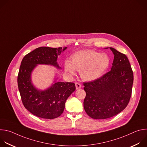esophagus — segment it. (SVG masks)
I'll return each mask as SVG.
<instances>
[{
  "instance_id": "esophagus-1",
  "label": "esophagus",
  "mask_w": 147,
  "mask_h": 147,
  "mask_svg": "<svg viewBox=\"0 0 147 147\" xmlns=\"http://www.w3.org/2000/svg\"><path fill=\"white\" fill-rule=\"evenodd\" d=\"M75 85H76V87L77 90H78V89L81 88V85L79 82H76Z\"/></svg>"
}]
</instances>
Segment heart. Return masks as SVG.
<instances>
[{
    "instance_id": "b5f03b06",
    "label": "heart",
    "mask_w": 147,
    "mask_h": 147,
    "mask_svg": "<svg viewBox=\"0 0 147 147\" xmlns=\"http://www.w3.org/2000/svg\"><path fill=\"white\" fill-rule=\"evenodd\" d=\"M111 59L106 53H99L91 50H82L75 52L71 57V63L65 62V70L74 75L75 70L80 71L84 80L95 81L100 78L110 65Z\"/></svg>"
}]
</instances>
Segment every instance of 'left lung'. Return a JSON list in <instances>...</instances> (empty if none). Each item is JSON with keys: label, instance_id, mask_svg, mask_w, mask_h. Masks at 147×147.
I'll return each mask as SVG.
<instances>
[{"label": "left lung", "instance_id": "obj_1", "mask_svg": "<svg viewBox=\"0 0 147 147\" xmlns=\"http://www.w3.org/2000/svg\"><path fill=\"white\" fill-rule=\"evenodd\" d=\"M110 49L114 55L111 70L95 81L83 84L86 92L84 108L95 119L117 115L126 108L131 96L134 77L129 59L116 49Z\"/></svg>", "mask_w": 147, "mask_h": 147}]
</instances>
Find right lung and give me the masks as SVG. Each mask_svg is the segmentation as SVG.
I'll return each mask as SVG.
<instances>
[{
  "instance_id": "obj_1",
  "label": "right lung",
  "mask_w": 147,
  "mask_h": 147,
  "mask_svg": "<svg viewBox=\"0 0 147 147\" xmlns=\"http://www.w3.org/2000/svg\"><path fill=\"white\" fill-rule=\"evenodd\" d=\"M66 49L39 47L26 55L21 63L17 78L21 98L25 108L37 117L52 119L60 116L67 99L76 90L74 83L58 82L57 78L44 91L37 89L32 83L31 74L38 65L61 69L57 62V56Z\"/></svg>"
}]
</instances>
